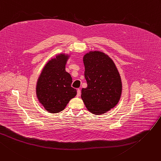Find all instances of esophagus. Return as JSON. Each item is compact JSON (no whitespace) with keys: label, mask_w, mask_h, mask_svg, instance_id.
I'll return each instance as SVG.
<instances>
[{"label":"esophagus","mask_w":161,"mask_h":161,"mask_svg":"<svg viewBox=\"0 0 161 161\" xmlns=\"http://www.w3.org/2000/svg\"><path fill=\"white\" fill-rule=\"evenodd\" d=\"M80 95H81V90L78 89L77 90V96H80Z\"/></svg>","instance_id":"1"}]
</instances>
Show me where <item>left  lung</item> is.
Instances as JSON below:
<instances>
[{
	"label": "left lung",
	"mask_w": 161,
	"mask_h": 161,
	"mask_svg": "<svg viewBox=\"0 0 161 161\" xmlns=\"http://www.w3.org/2000/svg\"><path fill=\"white\" fill-rule=\"evenodd\" d=\"M87 88L81 89V97L87 109L95 114L109 111L119 102L122 81L113 60L99 51L90 52L83 57Z\"/></svg>",
	"instance_id": "1"
}]
</instances>
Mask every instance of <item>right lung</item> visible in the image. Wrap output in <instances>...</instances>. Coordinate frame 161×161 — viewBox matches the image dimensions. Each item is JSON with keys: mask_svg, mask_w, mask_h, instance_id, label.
I'll return each mask as SVG.
<instances>
[{"mask_svg": "<svg viewBox=\"0 0 161 161\" xmlns=\"http://www.w3.org/2000/svg\"><path fill=\"white\" fill-rule=\"evenodd\" d=\"M68 56L58 55L50 60L38 79L36 94L39 102L51 113H58L65 109L67 103L77 94L71 87L72 79L66 72Z\"/></svg>", "mask_w": 161, "mask_h": 161, "instance_id": "obj_1", "label": "right lung"}]
</instances>
